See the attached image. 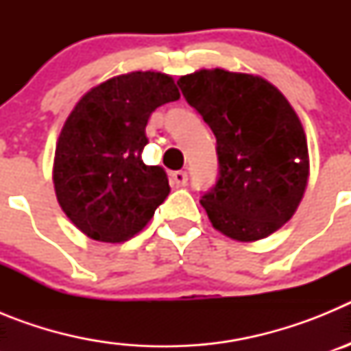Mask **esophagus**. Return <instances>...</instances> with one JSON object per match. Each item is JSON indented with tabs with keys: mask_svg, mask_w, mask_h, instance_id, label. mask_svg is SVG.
Segmentation results:
<instances>
[{
	"mask_svg": "<svg viewBox=\"0 0 351 351\" xmlns=\"http://www.w3.org/2000/svg\"><path fill=\"white\" fill-rule=\"evenodd\" d=\"M172 181L176 186H186L188 184V173L184 170H178L172 173Z\"/></svg>",
	"mask_w": 351,
	"mask_h": 351,
	"instance_id": "1",
	"label": "esophagus"
}]
</instances>
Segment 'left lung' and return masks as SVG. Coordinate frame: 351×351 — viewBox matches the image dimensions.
<instances>
[{
    "mask_svg": "<svg viewBox=\"0 0 351 351\" xmlns=\"http://www.w3.org/2000/svg\"><path fill=\"white\" fill-rule=\"evenodd\" d=\"M178 84L218 144L219 179L200 200L214 228L239 243L280 230L309 179L308 138L293 107L253 73L204 68Z\"/></svg>",
    "mask_w": 351,
    "mask_h": 351,
    "instance_id": "obj_1",
    "label": "left lung"
}]
</instances>
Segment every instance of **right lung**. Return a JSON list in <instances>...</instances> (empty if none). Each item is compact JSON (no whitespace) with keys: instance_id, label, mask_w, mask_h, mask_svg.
I'll return each instance as SVG.
<instances>
[{"instance_id":"1","label":"right lung","mask_w":351,"mask_h":351,"mask_svg":"<svg viewBox=\"0 0 351 351\" xmlns=\"http://www.w3.org/2000/svg\"><path fill=\"white\" fill-rule=\"evenodd\" d=\"M181 98L161 71H130L89 89L56 142L52 181L73 225L100 243H125L170 193L161 167L142 161L151 112Z\"/></svg>"}]
</instances>
